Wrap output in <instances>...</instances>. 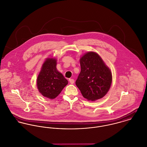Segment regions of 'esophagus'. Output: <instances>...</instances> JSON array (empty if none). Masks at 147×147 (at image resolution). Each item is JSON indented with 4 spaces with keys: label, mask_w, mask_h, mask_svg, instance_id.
Instances as JSON below:
<instances>
[{
    "label": "esophagus",
    "mask_w": 147,
    "mask_h": 147,
    "mask_svg": "<svg viewBox=\"0 0 147 147\" xmlns=\"http://www.w3.org/2000/svg\"><path fill=\"white\" fill-rule=\"evenodd\" d=\"M69 80L70 84H73L74 83V80L73 79H70H70H69Z\"/></svg>",
    "instance_id": "34e87169"
}]
</instances>
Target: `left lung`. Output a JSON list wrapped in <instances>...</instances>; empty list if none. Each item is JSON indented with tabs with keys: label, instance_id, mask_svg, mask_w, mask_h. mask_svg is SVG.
Wrapping results in <instances>:
<instances>
[{
	"label": "left lung",
	"instance_id": "1",
	"mask_svg": "<svg viewBox=\"0 0 147 147\" xmlns=\"http://www.w3.org/2000/svg\"><path fill=\"white\" fill-rule=\"evenodd\" d=\"M81 70L76 82L84 98L94 101L103 98L111 87L112 73L101 57L89 51L80 58Z\"/></svg>",
	"mask_w": 147,
	"mask_h": 147
}]
</instances>
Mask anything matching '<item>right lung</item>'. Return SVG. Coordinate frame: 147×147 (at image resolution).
<instances>
[{
    "label": "right lung",
    "instance_id": "1",
    "mask_svg": "<svg viewBox=\"0 0 147 147\" xmlns=\"http://www.w3.org/2000/svg\"><path fill=\"white\" fill-rule=\"evenodd\" d=\"M57 60L47 57L44 62L37 78V87L44 97L53 100L68 84V81L57 68Z\"/></svg>",
    "mask_w": 147,
    "mask_h": 147
}]
</instances>
